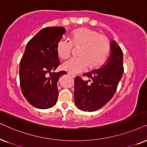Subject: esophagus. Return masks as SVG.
Here are the masks:
<instances>
[{"label": "esophagus", "instance_id": "34e87169", "mask_svg": "<svg viewBox=\"0 0 147 147\" xmlns=\"http://www.w3.org/2000/svg\"><path fill=\"white\" fill-rule=\"evenodd\" d=\"M68 75H69V76H70V77H71L72 78H75V75H72V74H70V73H68Z\"/></svg>", "mask_w": 147, "mask_h": 147}]
</instances>
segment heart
Returning <instances> with one entry per match:
<instances>
[{"instance_id": "obj_1", "label": "heart", "mask_w": 147, "mask_h": 147, "mask_svg": "<svg viewBox=\"0 0 147 147\" xmlns=\"http://www.w3.org/2000/svg\"><path fill=\"white\" fill-rule=\"evenodd\" d=\"M73 47L78 48L77 55L64 62L62 68L71 74H77L86 68L94 69L103 63L110 50L108 38L94 29L81 27L74 31L70 42L61 40L57 44L58 56L63 59L69 58Z\"/></svg>"}]
</instances>
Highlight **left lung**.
<instances>
[{
    "mask_svg": "<svg viewBox=\"0 0 147 147\" xmlns=\"http://www.w3.org/2000/svg\"><path fill=\"white\" fill-rule=\"evenodd\" d=\"M110 55L103 67L83 74L89 78L83 81L80 77L75 79V102L80 109L93 111L105 105L116 93L124 72L123 53L116 42L111 41ZM92 81L90 84L88 82Z\"/></svg>",
    "mask_w": 147,
    "mask_h": 147,
    "instance_id": "left-lung-1",
    "label": "left lung"
}]
</instances>
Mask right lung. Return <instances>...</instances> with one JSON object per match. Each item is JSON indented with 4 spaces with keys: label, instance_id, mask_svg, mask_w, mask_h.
Returning <instances> with one entry per match:
<instances>
[{
    "label": "right lung",
    "instance_id": "1",
    "mask_svg": "<svg viewBox=\"0 0 147 147\" xmlns=\"http://www.w3.org/2000/svg\"><path fill=\"white\" fill-rule=\"evenodd\" d=\"M65 31L62 27L42 29L27 43L21 59V91L27 101L37 108H50L57 101V82L66 72H52L60 65L56 47Z\"/></svg>",
    "mask_w": 147,
    "mask_h": 147
}]
</instances>
